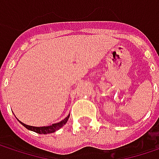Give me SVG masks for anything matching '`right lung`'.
<instances>
[{
    "mask_svg": "<svg viewBox=\"0 0 159 159\" xmlns=\"http://www.w3.org/2000/svg\"><path fill=\"white\" fill-rule=\"evenodd\" d=\"M70 115H68L64 120H62L61 121L58 122V123H54L52 125H49V126H43V127H35V126H29V125H26L25 123H23L22 121L21 124H23L26 129L30 130V131H33L37 134H51V133H54L56 131H58L59 129H61L68 120Z\"/></svg>",
    "mask_w": 159,
    "mask_h": 159,
    "instance_id": "obj_1",
    "label": "right lung"
}]
</instances>
